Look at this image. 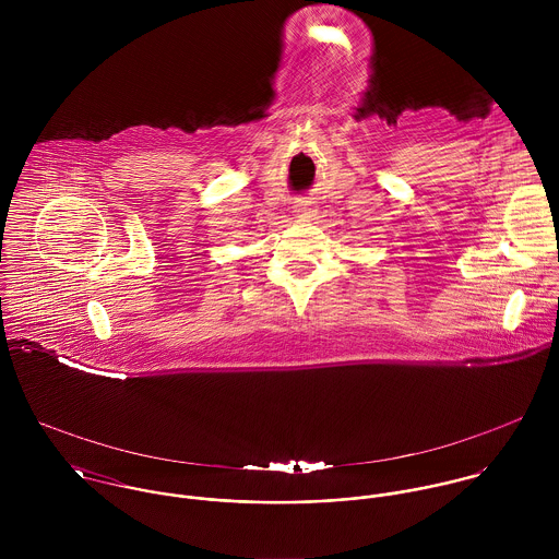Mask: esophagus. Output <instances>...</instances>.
I'll return each instance as SVG.
<instances>
[{
	"label": "esophagus",
	"instance_id": "obj_1",
	"mask_svg": "<svg viewBox=\"0 0 559 559\" xmlns=\"http://www.w3.org/2000/svg\"><path fill=\"white\" fill-rule=\"evenodd\" d=\"M295 213L301 215V217H312V215H314V204H312V200L299 198V200L295 202Z\"/></svg>",
	"mask_w": 559,
	"mask_h": 559
}]
</instances>
